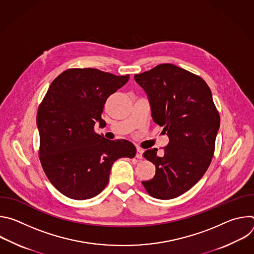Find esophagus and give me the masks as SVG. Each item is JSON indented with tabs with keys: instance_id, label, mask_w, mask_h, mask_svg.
I'll use <instances>...</instances> for the list:
<instances>
[{
	"instance_id": "esophagus-1",
	"label": "esophagus",
	"mask_w": 254,
	"mask_h": 254,
	"mask_svg": "<svg viewBox=\"0 0 254 254\" xmlns=\"http://www.w3.org/2000/svg\"><path fill=\"white\" fill-rule=\"evenodd\" d=\"M142 154H143V150L140 149V148H137V149H136V155H135V157H136L137 159H142Z\"/></svg>"
}]
</instances>
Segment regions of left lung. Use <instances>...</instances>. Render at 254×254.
<instances>
[{
  "label": "left lung",
  "instance_id": "obj_1",
  "mask_svg": "<svg viewBox=\"0 0 254 254\" xmlns=\"http://www.w3.org/2000/svg\"><path fill=\"white\" fill-rule=\"evenodd\" d=\"M134 80L147 93L153 121L169 136L164 154L143 153L156 175L141 183L154 198H176L198 183L211 163L220 127L212 92L201 77L170 63L135 74Z\"/></svg>",
  "mask_w": 254,
  "mask_h": 254
}]
</instances>
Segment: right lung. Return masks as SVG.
<instances>
[{"mask_svg": "<svg viewBox=\"0 0 254 254\" xmlns=\"http://www.w3.org/2000/svg\"><path fill=\"white\" fill-rule=\"evenodd\" d=\"M129 76L94 68L68 69L50 84L37 114L40 161L51 184L63 195L86 200L110 181L113 164L133 158L136 149L127 139L110 140L94 131L107 97Z\"/></svg>", "mask_w": 254, "mask_h": 254, "instance_id": "add662e5", "label": "right lung"}]
</instances>
